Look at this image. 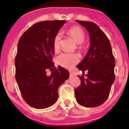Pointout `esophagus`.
Returning a JSON list of instances; mask_svg holds the SVG:
<instances>
[{
  "mask_svg": "<svg viewBox=\"0 0 129 129\" xmlns=\"http://www.w3.org/2000/svg\"><path fill=\"white\" fill-rule=\"evenodd\" d=\"M70 76H74V74L72 72H70Z\"/></svg>",
  "mask_w": 129,
  "mask_h": 129,
  "instance_id": "34e87169",
  "label": "esophagus"
}]
</instances>
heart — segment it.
I'll return each mask as SVG.
<instances>
[{
	"label": "heart",
	"mask_w": 129,
	"mask_h": 129,
	"mask_svg": "<svg viewBox=\"0 0 129 129\" xmlns=\"http://www.w3.org/2000/svg\"><path fill=\"white\" fill-rule=\"evenodd\" d=\"M69 34L74 38L78 43H82L85 39V33L82 28L79 27H73L68 30ZM62 37V33L59 31L55 35L53 41V47L55 51H58L60 48V41ZM80 61V57L76 53H61L56 57V61L66 68H72L77 64Z\"/></svg>",
	"instance_id": "obj_1"
}]
</instances>
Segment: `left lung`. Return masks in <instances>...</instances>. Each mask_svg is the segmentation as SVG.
Returning <instances> with one entry per match:
<instances>
[{"mask_svg": "<svg viewBox=\"0 0 129 129\" xmlns=\"http://www.w3.org/2000/svg\"><path fill=\"white\" fill-rule=\"evenodd\" d=\"M88 30L90 47L84 59L77 66L84 72L87 79L80 78V85L75 90L77 102L82 106L91 108L100 106L108 98L115 79V59L109 39L105 33L90 21L76 20Z\"/></svg>", "mask_w": 129, "mask_h": 129, "instance_id": "left-lung-1", "label": "left lung"}]
</instances>
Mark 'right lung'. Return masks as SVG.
I'll use <instances>...</instances> for the list:
<instances>
[{
  "label": "right lung",
  "instance_id": "obj_1",
  "mask_svg": "<svg viewBox=\"0 0 129 129\" xmlns=\"http://www.w3.org/2000/svg\"><path fill=\"white\" fill-rule=\"evenodd\" d=\"M66 21H41L23 33L17 45L15 78L21 96L29 106L37 109L48 108L58 98V87L70 76L63 67L54 66L55 35ZM52 71L50 76L46 71Z\"/></svg>",
  "mask_w": 129,
  "mask_h": 129
}]
</instances>
